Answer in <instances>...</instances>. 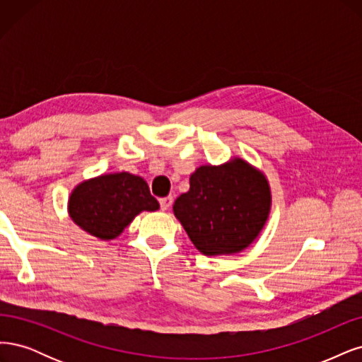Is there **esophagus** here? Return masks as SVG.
Returning a JSON list of instances; mask_svg holds the SVG:
<instances>
[{
	"instance_id": "34e87169",
	"label": "esophagus",
	"mask_w": 362,
	"mask_h": 362,
	"mask_svg": "<svg viewBox=\"0 0 362 362\" xmlns=\"http://www.w3.org/2000/svg\"><path fill=\"white\" fill-rule=\"evenodd\" d=\"M159 204L162 211H167V209L173 204V197H164V198H159Z\"/></svg>"
}]
</instances>
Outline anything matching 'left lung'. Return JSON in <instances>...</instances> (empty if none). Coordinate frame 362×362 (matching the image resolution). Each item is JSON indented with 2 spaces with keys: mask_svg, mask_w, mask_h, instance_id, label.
<instances>
[{
  "mask_svg": "<svg viewBox=\"0 0 362 362\" xmlns=\"http://www.w3.org/2000/svg\"><path fill=\"white\" fill-rule=\"evenodd\" d=\"M271 209V189L263 173L243 159L197 168L189 191L173 211L195 248L206 255L233 254L259 236Z\"/></svg>",
  "mask_w": 362,
  "mask_h": 362,
  "instance_id": "left-lung-1",
  "label": "left lung"
}]
</instances>
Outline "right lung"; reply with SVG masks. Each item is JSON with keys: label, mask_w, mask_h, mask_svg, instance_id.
Masks as SVG:
<instances>
[{"label": "right lung", "mask_w": 362, "mask_h": 362, "mask_svg": "<svg viewBox=\"0 0 362 362\" xmlns=\"http://www.w3.org/2000/svg\"><path fill=\"white\" fill-rule=\"evenodd\" d=\"M159 209L146 180L131 173L103 174L79 183L69 198L74 223L102 240L117 238L143 211Z\"/></svg>", "instance_id": "obj_1"}]
</instances>
